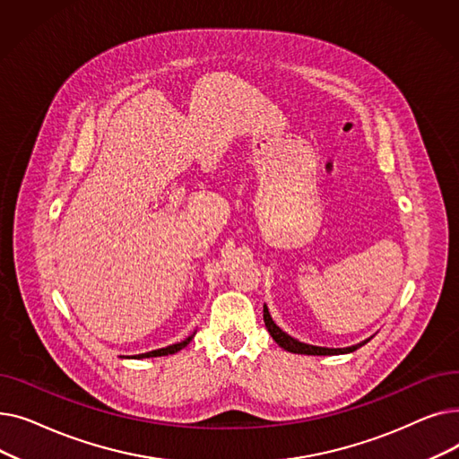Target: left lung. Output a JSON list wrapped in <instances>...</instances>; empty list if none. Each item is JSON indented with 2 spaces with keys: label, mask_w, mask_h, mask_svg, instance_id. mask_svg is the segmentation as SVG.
Segmentation results:
<instances>
[{
  "label": "left lung",
  "mask_w": 459,
  "mask_h": 459,
  "mask_svg": "<svg viewBox=\"0 0 459 459\" xmlns=\"http://www.w3.org/2000/svg\"><path fill=\"white\" fill-rule=\"evenodd\" d=\"M264 324H266L270 334L273 336V341L286 351L290 353H301V355H341V353H351L355 351L357 348L365 346L370 339L359 342V344H353V346H348V348H322V346H312V344H305V342H299L298 339H294V336H290L288 333H284L272 318L270 310H268V305H264Z\"/></svg>",
  "instance_id": "obj_1"
}]
</instances>
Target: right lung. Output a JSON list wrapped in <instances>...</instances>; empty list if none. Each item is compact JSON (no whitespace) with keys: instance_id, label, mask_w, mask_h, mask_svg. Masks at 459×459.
<instances>
[{"instance_id":"obj_1","label":"right lung","mask_w":459,"mask_h":459,"mask_svg":"<svg viewBox=\"0 0 459 459\" xmlns=\"http://www.w3.org/2000/svg\"><path fill=\"white\" fill-rule=\"evenodd\" d=\"M193 336H195V333L189 334L187 339H184L182 342L171 344V346H167V348H160V350H154V351H149V353H139V355H134L132 359H147V357H161V355H171V353H177V351H180L182 348H186V346L191 342ZM128 359H130V357H128Z\"/></svg>"}]
</instances>
